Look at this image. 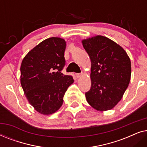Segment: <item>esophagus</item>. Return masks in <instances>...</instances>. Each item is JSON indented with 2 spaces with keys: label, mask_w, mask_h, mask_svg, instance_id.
<instances>
[{
  "label": "esophagus",
  "mask_w": 147,
  "mask_h": 147,
  "mask_svg": "<svg viewBox=\"0 0 147 147\" xmlns=\"http://www.w3.org/2000/svg\"><path fill=\"white\" fill-rule=\"evenodd\" d=\"M82 76V74H76V76L77 78H80Z\"/></svg>",
  "instance_id": "obj_1"
}]
</instances>
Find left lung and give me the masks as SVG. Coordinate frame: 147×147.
I'll list each match as a JSON object with an SVG mask.
<instances>
[{
    "label": "left lung",
    "instance_id": "8db88e82",
    "mask_svg": "<svg viewBox=\"0 0 147 147\" xmlns=\"http://www.w3.org/2000/svg\"><path fill=\"white\" fill-rule=\"evenodd\" d=\"M91 60L92 85L87 102L98 111L112 109L122 99L131 76L130 58L122 47L101 35L82 41Z\"/></svg>",
    "mask_w": 147,
    "mask_h": 147
}]
</instances>
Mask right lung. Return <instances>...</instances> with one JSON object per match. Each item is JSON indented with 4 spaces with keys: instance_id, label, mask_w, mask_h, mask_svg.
<instances>
[{
    "instance_id": "1",
    "label": "right lung",
    "mask_w": 147,
    "mask_h": 147,
    "mask_svg": "<svg viewBox=\"0 0 147 147\" xmlns=\"http://www.w3.org/2000/svg\"><path fill=\"white\" fill-rule=\"evenodd\" d=\"M66 42L59 37L44 40L28 53L21 63V84L28 101L45 115L55 113L63 102L71 76L63 75Z\"/></svg>"
}]
</instances>
